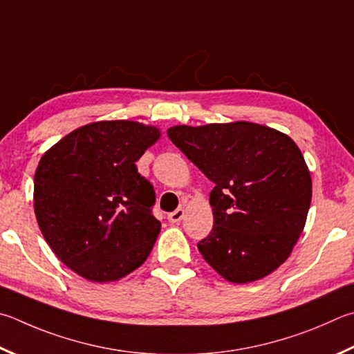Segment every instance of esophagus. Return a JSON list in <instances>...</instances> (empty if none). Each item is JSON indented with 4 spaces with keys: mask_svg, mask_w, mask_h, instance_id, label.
Masks as SVG:
<instances>
[{
    "mask_svg": "<svg viewBox=\"0 0 354 354\" xmlns=\"http://www.w3.org/2000/svg\"><path fill=\"white\" fill-rule=\"evenodd\" d=\"M184 214H185L184 209L179 207L175 212H171V214H169V221L170 223H179L184 218Z\"/></svg>",
    "mask_w": 354,
    "mask_h": 354,
    "instance_id": "obj_1",
    "label": "esophagus"
}]
</instances>
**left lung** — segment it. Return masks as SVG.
Wrapping results in <instances>:
<instances>
[{
    "label": "left lung",
    "mask_w": 354,
    "mask_h": 354,
    "mask_svg": "<svg viewBox=\"0 0 354 354\" xmlns=\"http://www.w3.org/2000/svg\"><path fill=\"white\" fill-rule=\"evenodd\" d=\"M169 138L212 183L214 227L198 249L232 283L288 260L305 227L313 183L297 144L275 128L236 120L170 127Z\"/></svg>",
    "instance_id": "8db88e82"
}]
</instances>
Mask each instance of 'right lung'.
Listing matches in <instances>:
<instances>
[{
    "label": "right lung",
    "mask_w": 354,
    "mask_h": 354,
    "mask_svg": "<svg viewBox=\"0 0 354 354\" xmlns=\"http://www.w3.org/2000/svg\"><path fill=\"white\" fill-rule=\"evenodd\" d=\"M160 130L134 120H99L71 131L41 156L34 210L62 263L94 283L144 265L160 232L151 184L136 162Z\"/></svg>",
    "instance_id": "add662e5"
}]
</instances>
